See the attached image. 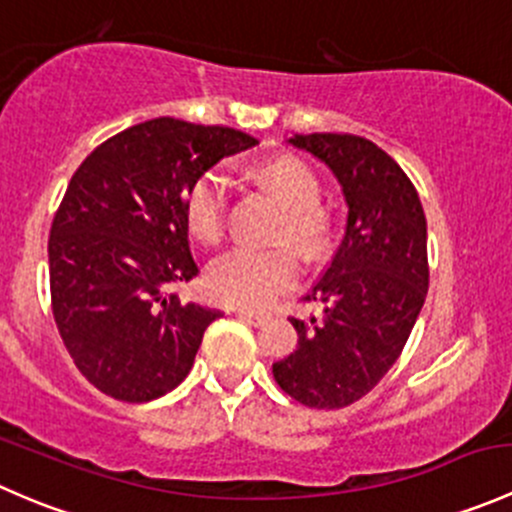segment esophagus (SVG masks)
Instances as JSON below:
<instances>
[{
  "mask_svg": "<svg viewBox=\"0 0 512 512\" xmlns=\"http://www.w3.org/2000/svg\"><path fill=\"white\" fill-rule=\"evenodd\" d=\"M232 312H235L237 317H242V319H250L252 324H262V322H267V319H270V314L255 312V309H247V307H235Z\"/></svg>",
  "mask_w": 512,
  "mask_h": 512,
  "instance_id": "obj_1",
  "label": "esophagus"
}]
</instances>
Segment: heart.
<instances>
[{"instance_id": "heart-1", "label": "heart", "mask_w": 512, "mask_h": 512, "mask_svg": "<svg viewBox=\"0 0 512 512\" xmlns=\"http://www.w3.org/2000/svg\"><path fill=\"white\" fill-rule=\"evenodd\" d=\"M252 178L285 205L272 247H237L210 265L208 287L223 302L237 307H265L277 294L297 282L302 257L324 252L332 240V215L319 205V180L314 170L297 156H272L252 168ZM227 195L230 183L220 170H205L185 193V223L205 245H218L227 227Z\"/></svg>"}]
</instances>
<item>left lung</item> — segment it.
Listing matches in <instances>:
<instances>
[{
	"label": "left lung",
	"instance_id": "obj_1",
	"mask_svg": "<svg viewBox=\"0 0 512 512\" xmlns=\"http://www.w3.org/2000/svg\"><path fill=\"white\" fill-rule=\"evenodd\" d=\"M289 143L332 168L349 205L347 232L307 302L289 317L297 349L272 364L280 389L309 409H344L369 394L404 352L428 292L426 215L409 175L376 143L309 133Z\"/></svg>",
	"mask_w": 512,
	"mask_h": 512
}]
</instances>
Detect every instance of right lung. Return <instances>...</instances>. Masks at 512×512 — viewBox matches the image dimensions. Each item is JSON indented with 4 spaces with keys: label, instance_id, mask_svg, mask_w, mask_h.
<instances>
[{
    "label": "right lung",
    "instance_id": "right-lung-1",
    "mask_svg": "<svg viewBox=\"0 0 512 512\" xmlns=\"http://www.w3.org/2000/svg\"><path fill=\"white\" fill-rule=\"evenodd\" d=\"M255 143L163 116L103 141L71 178L49 232L51 312L76 369L106 396L153 401L193 369L223 312L173 292L198 275L185 193Z\"/></svg>",
    "mask_w": 512,
    "mask_h": 512
}]
</instances>
